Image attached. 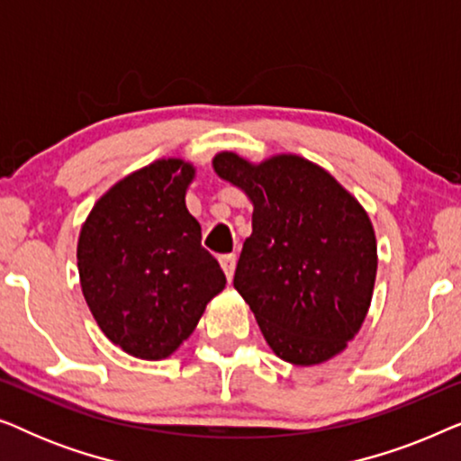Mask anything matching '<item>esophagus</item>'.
<instances>
[{
	"mask_svg": "<svg viewBox=\"0 0 461 461\" xmlns=\"http://www.w3.org/2000/svg\"><path fill=\"white\" fill-rule=\"evenodd\" d=\"M220 267L226 273V279L232 281V275H235V267H237V256L235 254H226L220 256Z\"/></svg>",
	"mask_w": 461,
	"mask_h": 461,
	"instance_id": "esophagus-1",
	"label": "esophagus"
}]
</instances>
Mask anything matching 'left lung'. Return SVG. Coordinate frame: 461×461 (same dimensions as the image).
<instances>
[{"instance_id":"1","label":"left lung","mask_w":461,"mask_h":461,"mask_svg":"<svg viewBox=\"0 0 461 461\" xmlns=\"http://www.w3.org/2000/svg\"><path fill=\"white\" fill-rule=\"evenodd\" d=\"M212 163L254 205L232 283L264 339L300 367L330 361L361 330L374 295L377 245L367 212L300 155L251 163L222 150Z\"/></svg>"}]
</instances>
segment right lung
<instances>
[{
	"instance_id": "obj_1",
	"label": "right lung",
	"mask_w": 461,
	"mask_h": 461,
	"mask_svg": "<svg viewBox=\"0 0 461 461\" xmlns=\"http://www.w3.org/2000/svg\"><path fill=\"white\" fill-rule=\"evenodd\" d=\"M194 166L157 159L113 185L81 226V292L106 338L123 352L161 361L191 336L226 276L201 248L186 210Z\"/></svg>"
}]
</instances>
